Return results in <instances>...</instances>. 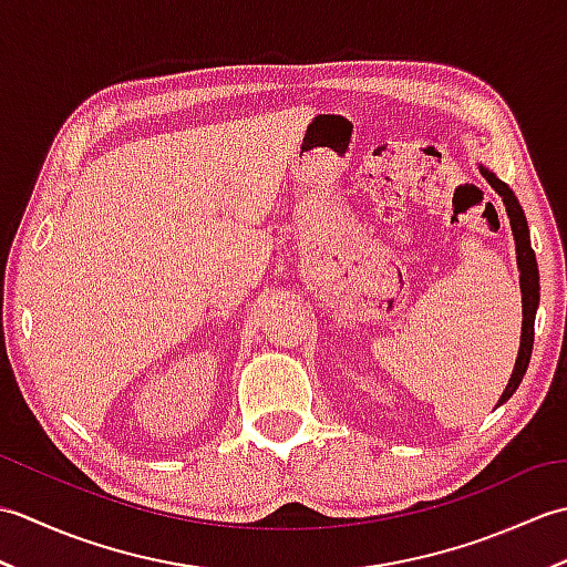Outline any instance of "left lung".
<instances>
[{"label": "left lung", "mask_w": 567, "mask_h": 567, "mask_svg": "<svg viewBox=\"0 0 567 567\" xmlns=\"http://www.w3.org/2000/svg\"><path fill=\"white\" fill-rule=\"evenodd\" d=\"M480 173L492 185V189L502 197L504 209H507L509 216V226H512V236H514V246H516V268H519V287H522V341H519V355H516V363L512 370V378L504 388L497 406L504 402L519 388L528 360H532V348H534V321H536V309H538V299H540V287H538V262H536V252L532 248V236H528V224L519 199H516L509 185H504L502 179L489 171V167L480 165Z\"/></svg>", "instance_id": "obj_1"}]
</instances>
